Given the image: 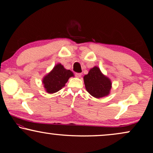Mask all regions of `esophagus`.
Segmentation results:
<instances>
[{"label": "esophagus", "mask_w": 153, "mask_h": 153, "mask_svg": "<svg viewBox=\"0 0 153 153\" xmlns=\"http://www.w3.org/2000/svg\"><path fill=\"white\" fill-rule=\"evenodd\" d=\"M82 74L81 73H75V76H76V77H77V78H80V77L81 76Z\"/></svg>", "instance_id": "esophagus-1"}]
</instances>
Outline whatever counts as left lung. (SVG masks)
I'll return each instance as SVG.
<instances>
[{"label":"left lung","instance_id":"8db88e82","mask_svg":"<svg viewBox=\"0 0 153 153\" xmlns=\"http://www.w3.org/2000/svg\"><path fill=\"white\" fill-rule=\"evenodd\" d=\"M83 79L86 90L93 97L101 98L109 94L111 82L97 66L90 69L89 73L85 75Z\"/></svg>","mask_w":153,"mask_h":153}]
</instances>
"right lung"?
Instances as JSON below:
<instances>
[{
    "instance_id": "obj_1",
    "label": "right lung",
    "mask_w": 153,
    "mask_h": 153,
    "mask_svg": "<svg viewBox=\"0 0 153 153\" xmlns=\"http://www.w3.org/2000/svg\"><path fill=\"white\" fill-rule=\"evenodd\" d=\"M74 74L70 70H66L61 64H58L42 80L45 90L48 93H54L62 89L70 77Z\"/></svg>"
}]
</instances>
